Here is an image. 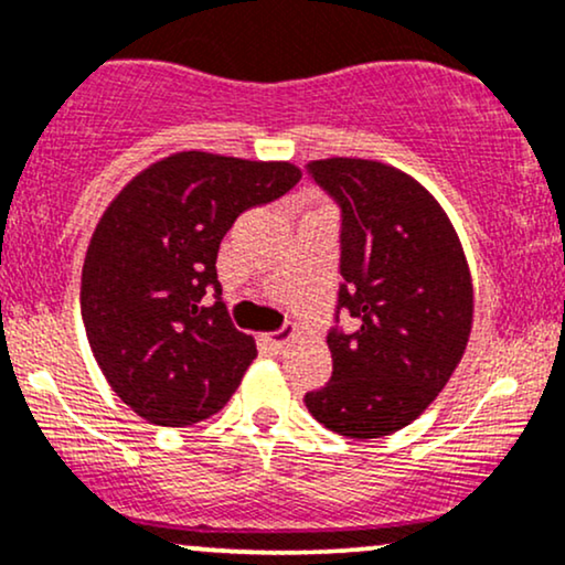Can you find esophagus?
Here are the masks:
<instances>
[{"label":"esophagus","instance_id":"esophagus-1","mask_svg":"<svg viewBox=\"0 0 565 565\" xmlns=\"http://www.w3.org/2000/svg\"><path fill=\"white\" fill-rule=\"evenodd\" d=\"M291 337H295V329H291V326H284V329L274 331V334H265L263 342L268 344V348L274 352H284V350H287Z\"/></svg>","mask_w":565,"mask_h":565}]
</instances>
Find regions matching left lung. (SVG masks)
Returning a JSON list of instances; mask_svg holds the SVG:
<instances>
[{
	"mask_svg": "<svg viewBox=\"0 0 565 565\" xmlns=\"http://www.w3.org/2000/svg\"><path fill=\"white\" fill-rule=\"evenodd\" d=\"M305 171L342 215V284L326 337L334 371L305 405L342 437H386L434 403L463 358L473 321L463 247L439 202L397 168L331 158ZM342 309L355 332L338 326Z\"/></svg>",
	"mask_w": 565,
	"mask_h": 565,
	"instance_id": "obj_1",
	"label": "left lung"
}]
</instances>
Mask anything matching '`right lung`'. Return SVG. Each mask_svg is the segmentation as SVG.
<instances>
[{"instance_id": "add662e5", "label": "right lung", "mask_w": 565, "mask_h": 565, "mask_svg": "<svg viewBox=\"0 0 565 565\" xmlns=\"http://www.w3.org/2000/svg\"><path fill=\"white\" fill-rule=\"evenodd\" d=\"M300 175L291 162L179 152L105 210L81 276V316L105 379L149 424L192 426L236 392L257 350L221 300L217 249L244 210L284 196Z\"/></svg>"}]
</instances>
